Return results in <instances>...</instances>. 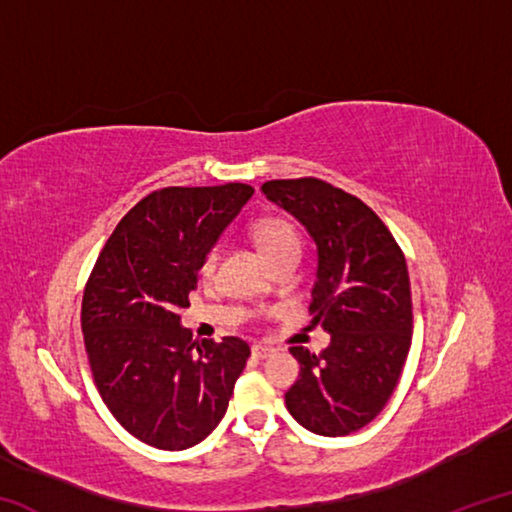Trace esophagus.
<instances>
[{"mask_svg": "<svg viewBox=\"0 0 512 512\" xmlns=\"http://www.w3.org/2000/svg\"><path fill=\"white\" fill-rule=\"evenodd\" d=\"M273 354H275V350L268 348V345H262V343L253 345V357H257V359H268V357H273Z\"/></svg>", "mask_w": 512, "mask_h": 512, "instance_id": "1", "label": "esophagus"}]
</instances>
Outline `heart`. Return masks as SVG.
<instances>
[{
	"label": "heart",
	"mask_w": 512,
	"mask_h": 512,
	"mask_svg": "<svg viewBox=\"0 0 512 512\" xmlns=\"http://www.w3.org/2000/svg\"><path fill=\"white\" fill-rule=\"evenodd\" d=\"M253 237L273 264H277L284 257L300 255V232L284 216H264V219L255 221ZM216 264H219V246L212 244L205 248L198 271H201L203 277H210L216 271Z\"/></svg>",
	"instance_id": "b5f03b06"
}]
</instances>
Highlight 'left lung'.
Listing matches in <instances>:
<instances>
[{
    "mask_svg": "<svg viewBox=\"0 0 512 512\" xmlns=\"http://www.w3.org/2000/svg\"><path fill=\"white\" fill-rule=\"evenodd\" d=\"M262 194L296 216L316 241L311 323L332 334L320 354L302 345L289 348L300 363V379L284 402L318 436H348L384 409L411 348L404 253L361 198L325 180H268Z\"/></svg>",
    "mask_w": 512,
    "mask_h": 512,
    "instance_id": "obj_1",
    "label": "left lung"
}]
</instances>
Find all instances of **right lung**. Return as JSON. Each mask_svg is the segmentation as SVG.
Instances as JSON below:
<instances>
[{"mask_svg": "<svg viewBox=\"0 0 512 512\" xmlns=\"http://www.w3.org/2000/svg\"><path fill=\"white\" fill-rule=\"evenodd\" d=\"M253 192L244 183L151 192L117 223L85 284L81 329L94 384L146 445L178 452L201 443L244 372L246 341L192 343L180 309L189 307L205 248Z\"/></svg>", "mask_w": 512, "mask_h": 512, "instance_id": "right-lung-1", "label": "right lung"}]
</instances>
